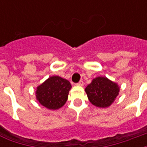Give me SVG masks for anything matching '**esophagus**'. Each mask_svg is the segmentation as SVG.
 I'll return each mask as SVG.
<instances>
[{
	"label": "esophagus",
	"mask_w": 147,
	"mask_h": 147,
	"mask_svg": "<svg viewBox=\"0 0 147 147\" xmlns=\"http://www.w3.org/2000/svg\"><path fill=\"white\" fill-rule=\"evenodd\" d=\"M77 85H79V86H82V85H84V82H83L82 80H80L78 83H77Z\"/></svg>",
	"instance_id": "1"
}]
</instances>
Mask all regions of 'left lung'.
Returning <instances> with one entry per match:
<instances>
[{
	"label": "left lung",
	"instance_id": "8db88e82",
	"mask_svg": "<svg viewBox=\"0 0 147 147\" xmlns=\"http://www.w3.org/2000/svg\"><path fill=\"white\" fill-rule=\"evenodd\" d=\"M85 92L92 105L107 107L118 95L119 88L116 83L105 77H97L85 88Z\"/></svg>",
	"mask_w": 147,
	"mask_h": 147
}]
</instances>
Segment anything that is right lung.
<instances>
[{"mask_svg": "<svg viewBox=\"0 0 147 147\" xmlns=\"http://www.w3.org/2000/svg\"><path fill=\"white\" fill-rule=\"evenodd\" d=\"M71 85L69 81L59 76H52L37 87L36 98L49 109L55 110L65 105Z\"/></svg>", "mask_w": 147, "mask_h": 147, "instance_id": "obj_1", "label": "right lung"}]
</instances>
